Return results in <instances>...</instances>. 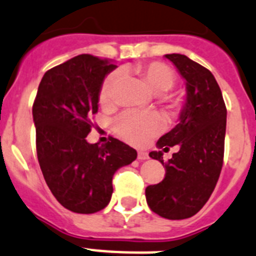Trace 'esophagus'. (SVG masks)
Returning a JSON list of instances; mask_svg holds the SVG:
<instances>
[{"instance_id":"esophagus-1","label":"esophagus","mask_w":256,"mask_h":256,"mask_svg":"<svg viewBox=\"0 0 256 256\" xmlns=\"http://www.w3.org/2000/svg\"><path fill=\"white\" fill-rule=\"evenodd\" d=\"M148 158H150V156H148V153L146 152H143V150H139V152H138V160L144 161V160H148Z\"/></svg>"}]
</instances>
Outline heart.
I'll list each match as a JSON object with an SVG mask.
<instances>
[{
	"mask_svg": "<svg viewBox=\"0 0 256 256\" xmlns=\"http://www.w3.org/2000/svg\"><path fill=\"white\" fill-rule=\"evenodd\" d=\"M126 72L134 73L148 86L154 94H165L176 84V76L170 66L160 62L126 68ZM121 74L113 72L104 78L99 91V102L104 108H113L118 104L120 88H121ZM170 108H176L178 102L168 98ZM162 128V120L156 113L126 112L114 122L116 132L125 142L135 146H142L150 136L158 132Z\"/></svg>",
	"mask_w": 256,
	"mask_h": 256,
	"instance_id": "obj_1",
	"label": "heart"
}]
</instances>
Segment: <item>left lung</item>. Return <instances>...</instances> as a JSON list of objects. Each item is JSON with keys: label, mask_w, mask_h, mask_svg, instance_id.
Returning <instances> with one entry per match:
<instances>
[{"label": "left lung", "mask_w": 256, "mask_h": 256, "mask_svg": "<svg viewBox=\"0 0 256 256\" xmlns=\"http://www.w3.org/2000/svg\"><path fill=\"white\" fill-rule=\"evenodd\" d=\"M186 80V99L180 121L160 138L164 150L178 146L179 150L164 162L162 150L150 152L165 165L166 174L158 184L146 188V204L160 216L179 220L197 214L214 190L224 157L226 108L212 73L182 54H168Z\"/></svg>", "instance_id": "left-lung-1"}]
</instances>
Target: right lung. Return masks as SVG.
Listing matches in <instances>:
<instances>
[{
  "instance_id": "right-lung-1",
  "label": "right lung",
  "mask_w": 256,
  "mask_h": 256,
  "mask_svg": "<svg viewBox=\"0 0 256 256\" xmlns=\"http://www.w3.org/2000/svg\"><path fill=\"white\" fill-rule=\"evenodd\" d=\"M116 66L90 54L72 58L44 74L33 103L42 174L59 204L77 214L103 210L112 197L114 172L138 156L116 138L100 146L86 140L100 86Z\"/></svg>"
}]
</instances>
